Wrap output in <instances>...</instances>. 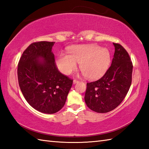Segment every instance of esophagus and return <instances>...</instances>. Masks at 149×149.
I'll return each instance as SVG.
<instances>
[{
	"mask_svg": "<svg viewBox=\"0 0 149 149\" xmlns=\"http://www.w3.org/2000/svg\"><path fill=\"white\" fill-rule=\"evenodd\" d=\"M78 82H79V81H77V80H76V79H74V81H73V83H74V84L77 83H78Z\"/></svg>",
	"mask_w": 149,
	"mask_h": 149,
	"instance_id": "1",
	"label": "esophagus"
}]
</instances>
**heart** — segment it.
<instances>
[{
	"label": "heart",
	"instance_id": "heart-1",
	"mask_svg": "<svg viewBox=\"0 0 149 149\" xmlns=\"http://www.w3.org/2000/svg\"><path fill=\"white\" fill-rule=\"evenodd\" d=\"M111 60L109 50L98 45H88L73 47L68 50V55L59 54L56 64L63 74L68 75L77 68L78 63L85 77L95 79L106 72Z\"/></svg>",
	"mask_w": 149,
	"mask_h": 149
}]
</instances>
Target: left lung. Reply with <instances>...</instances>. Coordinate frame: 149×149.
I'll use <instances>...</instances> for the list:
<instances>
[{
    "instance_id": "left-lung-1",
    "label": "left lung",
    "mask_w": 149,
    "mask_h": 149,
    "mask_svg": "<svg viewBox=\"0 0 149 149\" xmlns=\"http://www.w3.org/2000/svg\"><path fill=\"white\" fill-rule=\"evenodd\" d=\"M113 45L115 50L111 65L99 80L86 84L85 102L97 113L109 112L118 106L132 83L133 66L130 56L120 44Z\"/></svg>"
}]
</instances>
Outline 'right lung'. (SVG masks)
<instances>
[{
    "label": "right lung",
    "instance_id": "obj_1",
    "mask_svg": "<svg viewBox=\"0 0 149 149\" xmlns=\"http://www.w3.org/2000/svg\"><path fill=\"white\" fill-rule=\"evenodd\" d=\"M55 42L31 43L19 60V86L27 102L40 112L53 114L64 106L73 80L57 68L52 48Z\"/></svg>",
    "mask_w": 149,
    "mask_h": 149
}]
</instances>
